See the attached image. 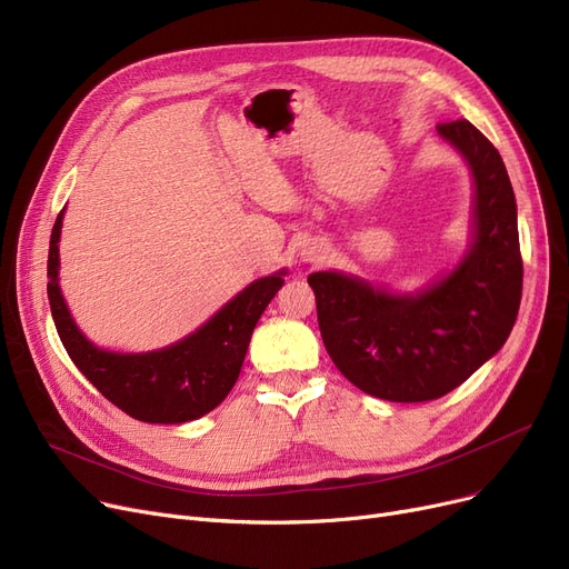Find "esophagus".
Wrapping results in <instances>:
<instances>
[{"mask_svg":"<svg viewBox=\"0 0 569 569\" xmlns=\"http://www.w3.org/2000/svg\"><path fill=\"white\" fill-rule=\"evenodd\" d=\"M305 258H307V260H311V262H318V260H322V258H325V249H316V247L305 249Z\"/></svg>","mask_w":569,"mask_h":569,"instance_id":"34e87169","label":"esophagus"}]
</instances>
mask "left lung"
I'll list each match as a JSON object with an SVG mask.
<instances>
[{"instance_id": "left-lung-1", "label": "left lung", "mask_w": 569, "mask_h": 569, "mask_svg": "<svg viewBox=\"0 0 569 569\" xmlns=\"http://www.w3.org/2000/svg\"><path fill=\"white\" fill-rule=\"evenodd\" d=\"M436 129L472 172V242L463 260L415 295L341 272L309 277L337 369L362 392L397 403L431 401L468 380L502 348L521 305L517 200L498 149L466 119Z\"/></svg>"}]
</instances>
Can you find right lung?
Listing matches in <instances>:
<instances>
[{"mask_svg": "<svg viewBox=\"0 0 569 569\" xmlns=\"http://www.w3.org/2000/svg\"><path fill=\"white\" fill-rule=\"evenodd\" d=\"M59 212L48 251V300L57 335L73 365L97 390L133 420L182 425L214 410L242 371L253 327L283 286L281 272L262 277L182 341L152 352H110L89 341L73 322L59 290Z\"/></svg>", "mask_w": 569, "mask_h": 569, "instance_id": "right-lung-1", "label": "right lung"}]
</instances>
